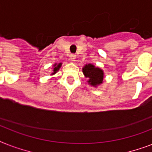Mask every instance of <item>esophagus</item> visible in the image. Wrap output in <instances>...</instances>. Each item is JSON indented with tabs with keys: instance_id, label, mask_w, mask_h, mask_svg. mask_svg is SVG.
I'll return each instance as SVG.
<instances>
[{
	"instance_id": "esophagus-1",
	"label": "esophagus",
	"mask_w": 152,
	"mask_h": 152,
	"mask_svg": "<svg viewBox=\"0 0 152 152\" xmlns=\"http://www.w3.org/2000/svg\"><path fill=\"white\" fill-rule=\"evenodd\" d=\"M76 55L75 54H70V56H69V58H70V60H71L72 61H75V60H76Z\"/></svg>"
}]
</instances>
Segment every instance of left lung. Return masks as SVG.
<instances>
[{
    "instance_id": "8db88e82",
    "label": "left lung",
    "mask_w": 152,
    "mask_h": 152,
    "mask_svg": "<svg viewBox=\"0 0 152 152\" xmlns=\"http://www.w3.org/2000/svg\"><path fill=\"white\" fill-rule=\"evenodd\" d=\"M83 72L86 77L89 78L88 83L92 86L99 85L103 80V72L92 64H86L83 68Z\"/></svg>"
}]
</instances>
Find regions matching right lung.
<instances>
[{"label": "right lung", "instance_id": "right-lung-1", "mask_svg": "<svg viewBox=\"0 0 152 152\" xmlns=\"http://www.w3.org/2000/svg\"><path fill=\"white\" fill-rule=\"evenodd\" d=\"M61 63H60V64H54V68H53V72L52 74L56 73L57 70H58V69H60V67H61Z\"/></svg>", "mask_w": 152, "mask_h": 152}]
</instances>
